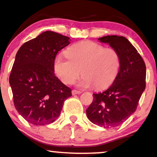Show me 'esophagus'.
Wrapping results in <instances>:
<instances>
[{
	"label": "esophagus",
	"mask_w": 157,
	"mask_h": 157,
	"mask_svg": "<svg viewBox=\"0 0 157 157\" xmlns=\"http://www.w3.org/2000/svg\"><path fill=\"white\" fill-rule=\"evenodd\" d=\"M71 94H72V95L80 94H81V91H77V90H72V91H71Z\"/></svg>",
	"instance_id": "1"
}]
</instances>
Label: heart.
<instances>
[{"label": "heart", "instance_id": "heart-1", "mask_svg": "<svg viewBox=\"0 0 157 157\" xmlns=\"http://www.w3.org/2000/svg\"><path fill=\"white\" fill-rule=\"evenodd\" d=\"M67 57L58 55L54 62V69L64 84L73 83L83 75L77 83L81 89L95 86L98 89H105L114 81L120 68V57L111 48H105L93 41H82L68 48Z\"/></svg>", "mask_w": 157, "mask_h": 157}]
</instances>
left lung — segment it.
I'll use <instances>...</instances> for the list:
<instances>
[{"mask_svg": "<svg viewBox=\"0 0 157 157\" xmlns=\"http://www.w3.org/2000/svg\"><path fill=\"white\" fill-rule=\"evenodd\" d=\"M98 40L118 52L120 68L109 89L93 94V102L86 109V115L95 125L113 128L121 125L136 111L145 89L146 67L137 50L125 37L108 35Z\"/></svg>", "mask_w": 157, "mask_h": 157, "instance_id": "8db88e82", "label": "left lung"}]
</instances>
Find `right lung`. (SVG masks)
I'll return each mask as SVG.
<instances>
[{
	"label": "right lung",
	"instance_id": "1",
	"mask_svg": "<svg viewBox=\"0 0 157 157\" xmlns=\"http://www.w3.org/2000/svg\"><path fill=\"white\" fill-rule=\"evenodd\" d=\"M70 38L52 31L23 44L15 56L10 77L14 104L26 121L35 125L52 123L60 116L71 90L55 75L57 54Z\"/></svg>",
	"mask_w": 157,
	"mask_h": 157
}]
</instances>
